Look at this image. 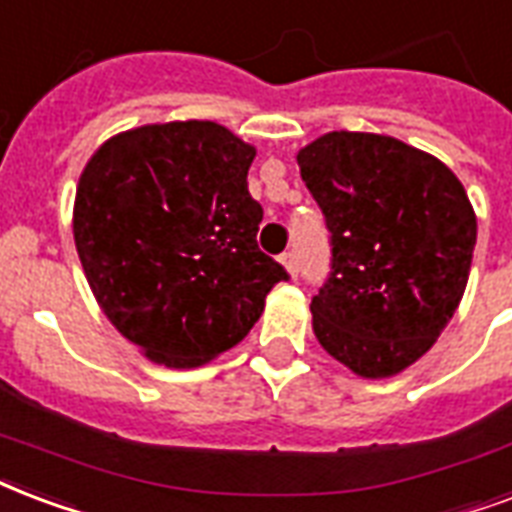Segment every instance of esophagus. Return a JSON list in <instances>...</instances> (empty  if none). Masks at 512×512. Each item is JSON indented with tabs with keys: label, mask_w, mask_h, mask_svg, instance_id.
Instances as JSON below:
<instances>
[{
	"label": "esophagus",
	"mask_w": 512,
	"mask_h": 512,
	"mask_svg": "<svg viewBox=\"0 0 512 512\" xmlns=\"http://www.w3.org/2000/svg\"><path fill=\"white\" fill-rule=\"evenodd\" d=\"M279 263L284 265V271L290 273L292 279L298 276V260H295V255H292V252H284V255L279 257Z\"/></svg>",
	"instance_id": "34e87169"
}]
</instances>
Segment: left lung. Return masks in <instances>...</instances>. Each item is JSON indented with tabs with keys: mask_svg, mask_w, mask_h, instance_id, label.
Listing matches in <instances>:
<instances>
[{
	"mask_svg": "<svg viewBox=\"0 0 512 512\" xmlns=\"http://www.w3.org/2000/svg\"><path fill=\"white\" fill-rule=\"evenodd\" d=\"M333 233V273L311 300L322 349L360 378L421 360L454 317L478 220L435 155L395 136L330 131L298 150Z\"/></svg>",
	"mask_w": 512,
	"mask_h": 512,
	"instance_id": "1",
	"label": "left lung"
}]
</instances>
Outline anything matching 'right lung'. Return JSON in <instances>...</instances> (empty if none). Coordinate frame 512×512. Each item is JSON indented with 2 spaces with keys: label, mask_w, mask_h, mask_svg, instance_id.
I'll list each match as a JSON object with an SVG mask.
<instances>
[{
  "label": "right lung",
  "mask_w": 512,
  "mask_h": 512,
  "mask_svg": "<svg viewBox=\"0 0 512 512\" xmlns=\"http://www.w3.org/2000/svg\"><path fill=\"white\" fill-rule=\"evenodd\" d=\"M257 150L212 120L109 136L74 195V247L104 317L144 357L198 368L255 327L282 265L257 249Z\"/></svg>",
  "instance_id": "add662e5"
}]
</instances>
